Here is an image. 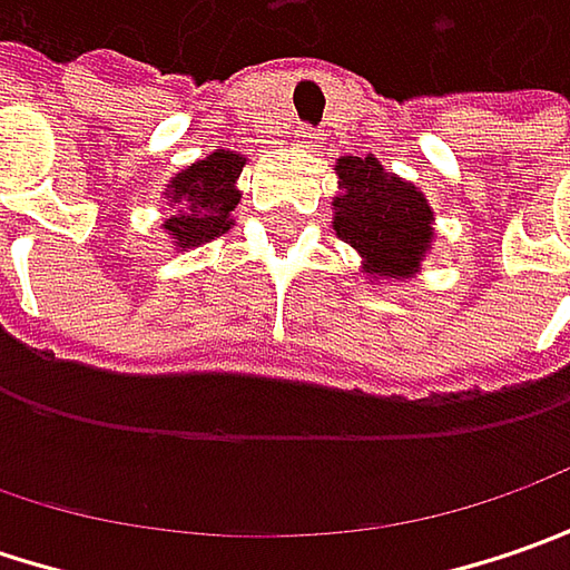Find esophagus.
<instances>
[{
	"mask_svg": "<svg viewBox=\"0 0 570 570\" xmlns=\"http://www.w3.org/2000/svg\"><path fill=\"white\" fill-rule=\"evenodd\" d=\"M314 139H317V132H314V129H307V126H297L295 129V142L301 145V148H311Z\"/></svg>",
	"mask_w": 570,
	"mask_h": 570,
	"instance_id": "34e87169",
	"label": "esophagus"
}]
</instances>
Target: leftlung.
<instances>
[{
  "mask_svg": "<svg viewBox=\"0 0 570 570\" xmlns=\"http://www.w3.org/2000/svg\"><path fill=\"white\" fill-rule=\"evenodd\" d=\"M340 193L333 196V230L362 256V269L374 282H405L422 273V259L434 244V208L425 193L390 174L367 155H345L336 165Z\"/></svg>",
  "mask_w": 570,
  "mask_h": 570,
  "instance_id": "left-lung-1",
  "label": "left lung"
}]
</instances>
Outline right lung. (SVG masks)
I'll list each match as a JSON object with an SVG mask.
<instances>
[{"label": "right lung", "mask_w": 570, "mask_h": 570, "mask_svg": "<svg viewBox=\"0 0 570 570\" xmlns=\"http://www.w3.org/2000/svg\"><path fill=\"white\" fill-rule=\"evenodd\" d=\"M244 165H247L244 155L215 148L212 155L177 170L167 180L165 199L170 215L161 228L170 237L174 250H193L228 234L234 225L230 212L240 203L237 177Z\"/></svg>", "instance_id": "add662e5"}]
</instances>
